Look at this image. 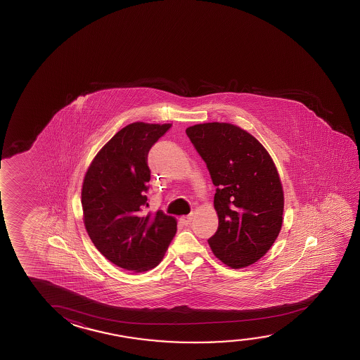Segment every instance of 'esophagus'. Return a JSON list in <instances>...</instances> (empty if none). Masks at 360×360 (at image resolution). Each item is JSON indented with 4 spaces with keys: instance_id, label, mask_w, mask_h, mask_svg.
<instances>
[{
    "instance_id": "34e87169",
    "label": "esophagus",
    "mask_w": 360,
    "mask_h": 360,
    "mask_svg": "<svg viewBox=\"0 0 360 360\" xmlns=\"http://www.w3.org/2000/svg\"><path fill=\"white\" fill-rule=\"evenodd\" d=\"M179 221H180V224H183L184 226H188L191 224V221H193V215L181 216V217L179 219Z\"/></svg>"
}]
</instances>
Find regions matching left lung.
I'll return each mask as SVG.
<instances>
[{"mask_svg":"<svg viewBox=\"0 0 360 360\" xmlns=\"http://www.w3.org/2000/svg\"><path fill=\"white\" fill-rule=\"evenodd\" d=\"M186 134L216 186L219 227L210 247L231 269L247 267L269 251L282 227L283 190L274 160L232 124H198Z\"/></svg>","mask_w":360,"mask_h":360,"instance_id":"1","label":"left lung"}]
</instances>
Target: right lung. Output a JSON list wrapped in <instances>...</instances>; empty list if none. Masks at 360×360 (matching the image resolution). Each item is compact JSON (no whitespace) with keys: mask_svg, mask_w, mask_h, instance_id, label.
<instances>
[{"mask_svg":"<svg viewBox=\"0 0 360 360\" xmlns=\"http://www.w3.org/2000/svg\"><path fill=\"white\" fill-rule=\"evenodd\" d=\"M172 124H129L98 153L82 188L86 232L98 251L120 269L144 272L160 263L176 220L159 210L145 215L148 154Z\"/></svg>","mask_w":360,"mask_h":360,"instance_id":"obj_1","label":"right lung"}]
</instances>
